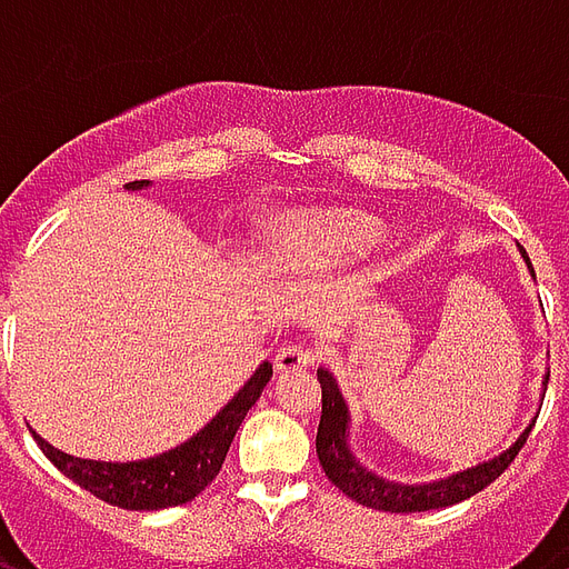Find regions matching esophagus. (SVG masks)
I'll return each mask as SVG.
<instances>
[{
	"instance_id": "esophagus-1",
	"label": "esophagus",
	"mask_w": 569,
	"mask_h": 569,
	"mask_svg": "<svg viewBox=\"0 0 569 569\" xmlns=\"http://www.w3.org/2000/svg\"><path fill=\"white\" fill-rule=\"evenodd\" d=\"M317 349L307 347V343H289V347L277 349V356H273V368L283 370V373H289V370H298V368H310L313 361H317Z\"/></svg>"
}]
</instances>
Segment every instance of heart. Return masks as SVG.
Listing matches in <instances>:
<instances>
[{"instance_id": "heart-1", "label": "heart", "mask_w": 569, "mask_h": 569, "mask_svg": "<svg viewBox=\"0 0 569 569\" xmlns=\"http://www.w3.org/2000/svg\"><path fill=\"white\" fill-rule=\"evenodd\" d=\"M283 238L292 250L310 259H343L368 247L377 238V229L359 217H313L289 222Z\"/></svg>"}]
</instances>
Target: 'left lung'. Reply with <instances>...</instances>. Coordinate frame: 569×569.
I'll return each mask as SVG.
<instances>
[{"instance_id":"1","label":"left lung","mask_w":569,"mask_h":569,"mask_svg":"<svg viewBox=\"0 0 569 569\" xmlns=\"http://www.w3.org/2000/svg\"><path fill=\"white\" fill-rule=\"evenodd\" d=\"M525 252V250H521ZM528 259V256H525ZM531 264V259H528ZM533 273V268H531ZM319 382H322V416H319V431H317V456L319 465L326 470V477L335 486L349 495L352 500H359L361 507L386 509V512H428V509H443L452 503H461L470 495H477L486 486H491L495 479L507 470L519 449L525 446L531 428H525V435L509 446L507 452H500L491 461L452 473L449 479L440 482H428V486H398V482H386L377 473H370L365 467L352 458L347 446V428H349V413L343 395H340L338 382L328 373L326 368L317 370Z\"/></svg>"}]
</instances>
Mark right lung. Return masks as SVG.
Instances as JSON below:
<instances>
[{"mask_svg": "<svg viewBox=\"0 0 569 569\" xmlns=\"http://www.w3.org/2000/svg\"><path fill=\"white\" fill-rule=\"evenodd\" d=\"M150 180H132V183H126V189H141ZM271 373L273 368L264 361L262 368L247 380V386L201 428L199 435L180 443L178 449H168L162 456L144 458V461H129V465L87 461V458L66 456L38 435L32 437L41 446V452L53 461V467L62 470L71 482L87 488L92 498L120 509L180 507V503L199 498L201 491L217 479L243 416L250 413L252 403L262 398V389L271 380Z\"/></svg>", "mask_w": 569, "mask_h": 569, "instance_id": "obj_1", "label": "right lung"}]
</instances>
